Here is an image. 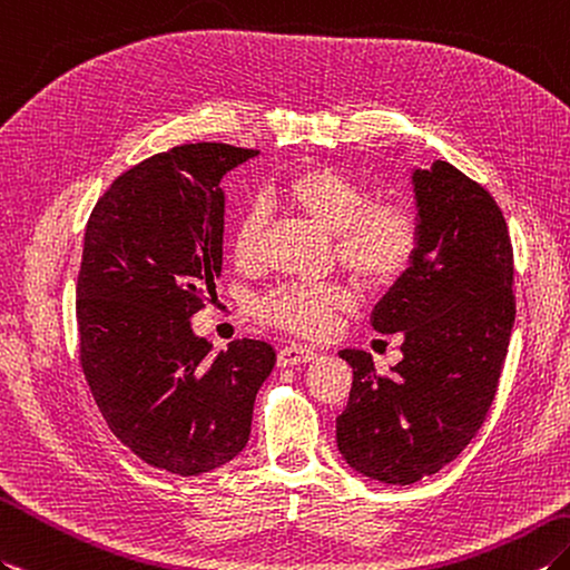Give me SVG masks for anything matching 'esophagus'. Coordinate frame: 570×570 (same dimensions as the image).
Wrapping results in <instances>:
<instances>
[{
    "label": "esophagus",
    "mask_w": 570,
    "mask_h": 570,
    "mask_svg": "<svg viewBox=\"0 0 570 570\" xmlns=\"http://www.w3.org/2000/svg\"><path fill=\"white\" fill-rule=\"evenodd\" d=\"M315 360V352L303 345H288L279 350V366H296Z\"/></svg>",
    "instance_id": "34e87169"
}]
</instances>
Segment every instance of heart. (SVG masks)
<instances>
[{
	"label": "heart",
	"instance_id": "1",
	"mask_svg": "<svg viewBox=\"0 0 570 570\" xmlns=\"http://www.w3.org/2000/svg\"><path fill=\"white\" fill-rule=\"evenodd\" d=\"M279 196L333 233L337 262L368 291L389 288L410 269L417 253V225L399 204H366V191L356 179L330 165L298 167L279 181ZM267 210L247 206L237 216L230 235V255L240 269L255 267L262 255ZM354 306L352 291L340 282L286 284L257 303L262 323L303 337H323L337 315Z\"/></svg>",
	"mask_w": 570,
	"mask_h": 570
}]
</instances>
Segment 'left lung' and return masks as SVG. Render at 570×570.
Returning a JSON list of instances; mask_svg holds the SVG:
<instances>
[{"mask_svg":"<svg viewBox=\"0 0 570 570\" xmlns=\"http://www.w3.org/2000/svg\"><path fill=\"white\" fill-rule=\"evenodd\" d=\"M417 253L372 315L403 333V360L379 374L342 350L352 391L337 446L368 479L407 485L454 461L481 430L514 323L512 243L495 198L454 165L413 171Z\"/></svg>","mask_w":570,"mask_h":570,"instance_id":"obj_1","label":"left lung"}]
</instances>
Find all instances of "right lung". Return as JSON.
Listing matches in <instances>:
<instances>
[{
    "mask_svg": "<svg viewBox=\"0 0 570 570\" xmlns=\"http://www.w3.org/2000/svg\"><path fill=\"white\" fill-rule=\"evenodd\" d=\"M257 150L187 142L116 177L87 220L77 276L79 364L106 425L175 475L243 452L276 352L235 340L210 354L191 317L223 267L225 171Z\"/></svg>",
    "mask_w": 570,
    "mask_h": 570,
    "instance_id": "1",
    "label": "right lung"
}]
</instances>
